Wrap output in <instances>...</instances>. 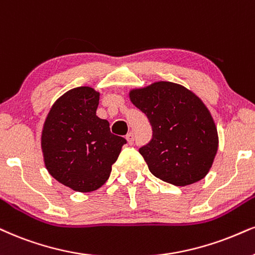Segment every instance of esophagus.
<instances>
[{
  "label": "esophagus",
  "instance_id": "1",
  "mask_svg": "<svg viewBox=\"0 0 255 255\" xmlns=\"http://www.w3.org/2000/svg\"><path fill=\"white\" fill-rule=\"evenodd\" d=\"M125 138H127L128 143V144H130V145H131V144H133V140H134V136H133V133H132V132H128V133L127 134V137H125Z\"/></svg>",
  "mask_w": 255,
  "mask_h": 255
}]
</instances>
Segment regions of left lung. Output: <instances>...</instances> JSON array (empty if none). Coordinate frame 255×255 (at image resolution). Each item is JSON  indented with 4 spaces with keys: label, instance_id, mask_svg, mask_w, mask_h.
Wrapping results in <instances>:
<instances>
[{
    "label": "left lung",
    "instance_id": "8db88e82",
    "mask_svg": "<svg viewBox=\"0 0 255 255\" xmlns=\"http://www.w3.org/2000/svg\"><path fill=\"white\" fill-rule=\"evenodd\" d=\"M128 97L152 128V139L139 149L149 170L177 187L206 177L218 152L219 136L202 100L193 91L170 81L132 89Z\"/></svg>",
    "mask_w": 255,
    "mask_h": 255
}]
</instances>
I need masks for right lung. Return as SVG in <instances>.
Here are the masks:
<instances>
[{"label": "right lung", "mask_w": 255, "mask_h": 255, "mask_svg": "<svg viewBox=\"0 0 255 255\" xmlns=\"http://www.w3.org/2000/svg\"><path fill=\"white\" fill-rule=\"evenodd\" d=\"M99 92L80 86L53 104L41 133L46 169L61 184L79 193L97 190L105 183L117 161L123 137L110 131V123L97 113Z\"/></svg>", "instance_id": "1"}]
</instances>
